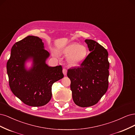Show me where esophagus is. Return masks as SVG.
Returning <instances> with one entry per match:
<instances>
[{
    "mask_svg": "<svg viewBox=\"0 0 135 135\" xmlns=\"http://www.w3.org/2000/svg\"><path fill=\"white\" fill-rule=\"evenodd\" d=\"M62 72H63V74H64L65 75H66L67 74V72H68L67 69L64 68L63 70H62Z\"/></svg>",
    "mask_w": 135,
    "mask_h": 135,
    "instance_id": "34e87169",
    "label": "esophagus"
}]
</instances>
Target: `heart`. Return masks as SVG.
I'll list each match as a JSON object with an SVG mask.
<instances>
[{"label":"heart","instance_id":"obj_1","mask_svg":"<svg viewBox=\"0 0 135 135\" xmlns=\"http://www.w3.org/2000/svg\"><path fill=\"white\" fill-rule=\"evenodd\" d=\"M87 49L83 45L76 43H70L64 48V53L68 56V60L72 65H77L84 60L87 55Z\"/></svg>","mask_w":135,"mask_h":135}]
</instances>
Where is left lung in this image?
Returning <instances> with one entry per match:
<instances>
[{"label": "left lung", "instance_id": "8db88e82", "mask_svg": "<svg viewBox=\"0 0 135 135\" xmlns=\"http://www.w3.org/2000/svg\"><path fill=\"white\" fill-rule=\"evenodd\" d=\"M85 42L91 52L79 67L69 69L67 73L73 101L83 108L96 104L107 92L109 75L107 50L93 40Z\"/></svg>", "mask_w": 135, "mask_h": 135}]
</instances>
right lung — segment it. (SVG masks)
<instances>
[{
  "instance_id": "obj_1",
  "label": "right lung",
  "mask_w": 135,
  "mask_h": 135,
  "mask_svg": "<svg viewBox=\"0 0 135 135\" xmlns=\"http://www.w3.org/2000/svg\"><path fill=\"white\" fill-rule=\"evenodd\" d=\"M49 56L42 40L35 36H27L11 49L7 63L9 87L14 95L28 106L46 105L51 99L52 84L64 76L61 65L50 67L46 64ZM30 58L33 60V66L27 71L25 63Z\"/></svg>"
}]
</instances>
